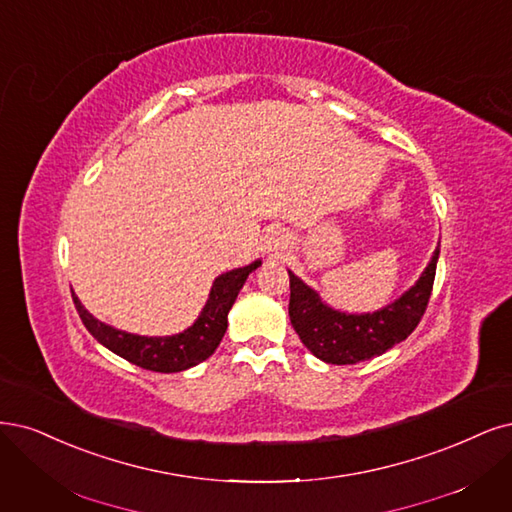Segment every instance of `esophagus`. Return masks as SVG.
I'll return each instance as SVG.
<instances>
[{
	"mask_svg": "<svg viewBox=\"0 0 512 512\" xmlns=\"http://www.w3.org/2000/svg\"><path fill=\"white\" fill-rule=\"evenodd\" d=\"M288 245L286 241V235L281 231H269L267 235H264V241H262V250L271 254V256H277L279 250H284Z\"/></svg>",
	"mask_w": 512,
	"mask_h": 512,
	"instance_id": "34e87169",
	"label": "esophagus"
}]
</instances>
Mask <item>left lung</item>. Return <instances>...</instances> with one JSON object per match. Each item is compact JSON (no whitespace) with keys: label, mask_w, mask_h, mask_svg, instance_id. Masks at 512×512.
<instances>
[{"label":"left lung","mask_w":512,"mask_h":512,"mask_svg":"<svg viewBox=\"0 0 512 512\" xmlns=\"http://www.w3.org/2000/svg\"><path fill=\"white\" fill-rule=\"evenodd\" d=\"M440 248L434 250L426 271L394 303L373 313H345L328 307L320 294L292 271L290 322L303 345L328 364H356L385 354L417 328L426 313Z\"/></svg>","instance_id":"1"}]
</instances>
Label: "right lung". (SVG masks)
<instances>
[{
  "label": "right lung",
  "instance_id": "obj_1",
  "mask_svg": "<svg viewBox=\"0 0 512 512\" xmlns=\"http://www.w3.org/2000/svg\"><path fill=\"white\" fill-rule=\"evenodd\" d=\"M260 264V260H254L248 267L218 275L197 322L180 334H171V337H139V334L116 330L88 313L74 290L72 298L82 324L103 347H108L131 364L154 370V373H180V370L197 366L214 354L228 326V311H231L245 279Z\"/></svg>",
  "mask_w": 512,
  "mask_h": 512
}]
</instances>
